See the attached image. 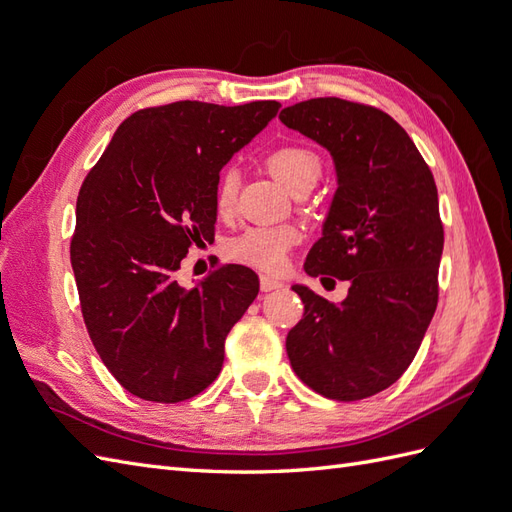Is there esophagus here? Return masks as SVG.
I'll return each instance as SVG.
<instances>
[{
    "mask_svg": "<svg viewBox=\"0 0 512 512\" xmlns=\"http://www.w3.org/2000/svg\"><path fill=\"white\" fill-rule=\"evenodd\" d=\"M282 286L284 284L280 280H275V277L260 275V290L262 292H271V290H277V288H282Z\"/></svg>",
    "mask_w": 512,
    "mask_h": 512,
    "instance_id": "34e87169",
    "label": "esophagus"
}]
</instances>
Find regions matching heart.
I'll use <instances>...</instances> for the list:
<instances>
[{
  "label": "heart",
  "instance_id": "b5f03b06",
  "mask_svg": "<svg viewBox=\"0 0 512 512\" xmlns=\"http://www.w3.org/2000/svg\"><path fill=\"white\" fill-rule=\"evenodd\" d=\"M267 166L294 194L307 185H316L322 175V158L314 149L303 145H282L267 156ZM239 175L235 168H224L215 181V207L220 213H230L237 203ZM301 235L294 226H254L230 243V254L245 265L262 271H282L288 252Z\"/></svg>",
  "mask_w": 512,
  "mask_h": 512
}]
</instances>
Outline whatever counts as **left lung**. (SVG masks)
<instances>
[{
    "label": "left lung",
    "instance_id": "left-lung-1",
    "mask_svg": "<svg viewBox=\"0 0 512 512\" xmlns=\"http://www.w3.org/2000/svg\"><path fill=\"white\" fill-rule=\"evenodd\" d=\"M280 119L327 149L337 173L305 271L350 282L342 303L292 286L305 312L286 337L288 359L316 393L365 399L401 378L436 312L444 247L436 181L408 132L380 108L314 98Z\"/></svg>",
    "mask_w": 512,
    "mask_h": 512
}]
</instances>
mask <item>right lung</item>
<instances>
[{"label":"right lung","instance_id":"1","mask_svg":"<svg viewBox=\"0 0 512 512\" xmlns=\"http://www.w3.org/2000/svg\"><path fill=\"white\" fill-rule=\"evenodd\" d=\"M280 102L183 100L136 111L85 177L70 260L87 333L132 395L177 404L218 378L224 342L258 294V275L224 265L194 288L175 280L218 220L224 164L267 128Z\"/></svg>","mask_w":512,"mask_h":512}]
</instances>
